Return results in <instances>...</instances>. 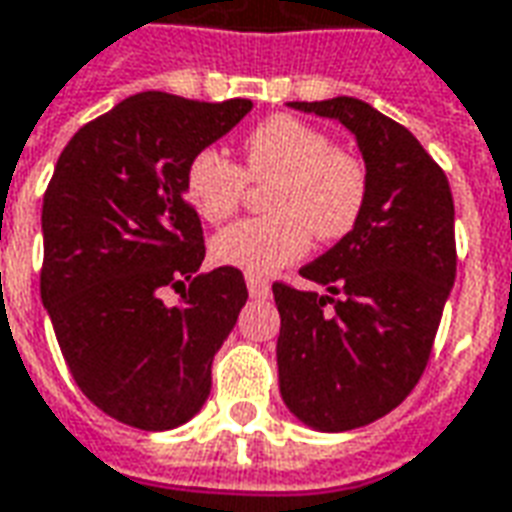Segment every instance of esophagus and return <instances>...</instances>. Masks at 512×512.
<instances>
[{"instance_id":"1","label":"esophagus","mask_w":512,"mask_h":512,"mask_svg":"<svg viewBox=\"0 0 512 512\" xmlns=\"http://www.w3.org/2000/svg\"><path fill=\"white\" fill-rule=\"evenodd\" d=\"M245 281H248L250 298H267V295H270V281L264 276H259V273H248Z\"/></svg>"}]
</instances>
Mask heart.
<instances>
[{"instance_id": "heart-1", "label": "heart", "mask_w": 512, "mask_h": 512, "mask_svg": "<svg viewBox=\"0 0 512 512\" xmlns=\"http://www.w3.org/2000/svg\"><path fill=\"white\" fill-rule=\"evenodd\" d=\"M245 172L270 181L273 214L239 220L214 236V259L248 273H270L301 259L317 239H340L365 209L368 172L357 155L295 116H270L245 136ZM245 172L220 150L206 147L186 167V195L209 222L231 217L245 195Z\"/></svg>"}]
</instances>
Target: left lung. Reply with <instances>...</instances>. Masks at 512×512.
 I'll use <instances>...</instances> for the list:
<instances>
[{
  "instance_id": "obj_1",
  "label": "left lung",
  "mask_w": 512,
  "mask_h": 512,
  "mask_svg": "<svg viewBox=\"0 0 512 512\" xmlns=\"http://www.w3.org/2000/svg\"><path fill=\"white\" fill-rule=\"evenodd\" d=\"M287 105L351 130L368 172L357 225L301 267L323 292L273 284L287 410L317 432H348L396 410L424 373L457 273L454 200L421 142L368 102Z\"/></svg>"
}]
</instances>
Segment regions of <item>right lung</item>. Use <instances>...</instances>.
Listing matches in <instances>:
<instances>
[{"mask_svg": "<svg viewBox=\"0 0 512 512\" xmlns=\"http://www.w3.org/2000/svg\"><path fill=\"white\" fill-rule=\"evenodd\" d=\"M250 108L142 91L77 130L55 164L41 301L77 387L122 424L175 429L209 398L248 287L236 267L197 273L206 245L186 167ZM167 286L181 302L163 301Z\"/></svg>", "mask_w": 512, "mask_h": 512, "instance_id": "add662e5", "label": "right lung"}]
</instances>
